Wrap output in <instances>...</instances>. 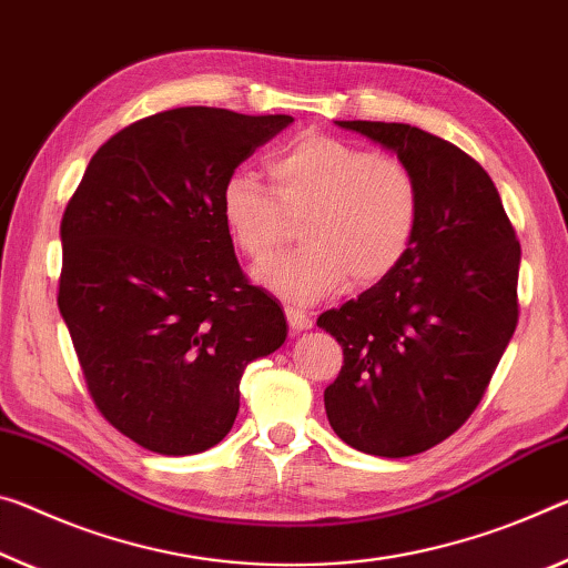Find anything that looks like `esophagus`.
<instances>
[{
	"instance_id": "1",
	"label": "esophagus",
	"mask_w": 568,
	"mask_h": 568,
	"mask_svg": "<svg viewBox=\"0 0 568 568\" xmlns=\"http://www.w3.org/2000/svg\"><path fill=\"white\" fill-rule=\"evenodd\" d=\"M285 318H287V326H291L295 333L313 328L311 313H305L301 308H285Z\"/></svg>"
}]
</instances>
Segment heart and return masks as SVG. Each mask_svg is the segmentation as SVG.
<instances>
[{
	"label": "heart",
	"mask_w": 568,
	"mask_h": 568,
	"mask_svg": "<svg viewBox=\"0 0 568 568\" xmlns=\"http://www.w3.org/2000/svg\"><path fill=\"white\" fill-rule=\"evenodd\" d=\"M273 191L247 171L222 186V220L235 245L265 260L303 222L305 247L273 257L252 277L277 298L313 305L354 275L358 285L384 281L402 265L419 227V184L397 156L308 133L267 159Z\"/></svg>",
	"instance_id": "heart-1"
}]
</instances>
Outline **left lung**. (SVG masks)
Here are the masks:
<instances>
[{
  "label": "left lung",
  "instance_id": "left-lung-1",
  "mask_svg": "<svg viewBox=\"0 0 568 568\" xmlns=\"http://www.w3.org/2000/svg\"><path fill=\"white\" fill-rule=\"evenodd\" d=\"M397 154L419 184V227L402 265L318 316L344 348L326 386L346 445L409 457L443 443L478 407L518 323L520 245L478 161L409 123L336 121Z\"/></svg>",
  "mask_w": 568,
  "mask_h": 568
}]
</instances>
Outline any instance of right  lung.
I'll list each match as a JSON object with an SVG mask.
<instances>
[{
  "instance_id": "1",
  "label": "right lung",
  "mask_w": 568,
  "mask_h": 568,
  "mask_svg": "<svg viewBox=\"0 0 568 568\" xmlns=\"http://www.w3.org/2000/svg\"><path fill=\"white\" fill-rule=\"evenodd\" d=\"M291 115L186 105L108 139L60 224L58 305L90 397L159 455L222 443L240 379L287 336L283 308L247 283L222 186Z\"/></svg>"
}]
</instances>
